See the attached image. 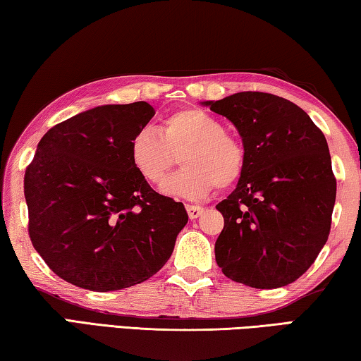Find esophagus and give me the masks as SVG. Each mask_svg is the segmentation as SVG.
I'll use <instances>...</instances> for the list:
<instances>
[{
  "mask_svg": "<svg viewBox=\"0 0 361 361\" xmlns=\"http://www.w3.org/2000/svg\"><path fill=\"white\" fill-rule=\"evenodd\" d=\"M186 212H188L189 218L195 219V218H199L200 215H202L204 209H202V207H199V205H186Z\"/></svg>",
  "mask_w": 361,
  "mask_h": 361,
  "instance_id": "obj_1",
  "label": "esophagus"
}]
</instances>
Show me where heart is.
Masks as SVG:
<instances>
[{"instance_id":"1","label":"heart","mask_w":361,"mask_h":361,"mask_svg":"<svg viewBox=\"0 0 361 361\" xmlns=\"http://www.w3.org/2000/svg\"><path fill=\"white\" fill-rule=\"evenodd\" d=\"M157 130L145 129L132 138L130 161L145 181L161 186L180 154L185 167L166 183V194L202 199L215 186H234L243 175V145L204 109L185 108L169 114Z\"/></svg>"}]
</instances>
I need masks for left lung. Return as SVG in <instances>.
I'll return each instance as SVG.
<instances>
[{
  "mask_svg": "<svg viewBox=\"0 0 361 361\" xmlns=\"http://www.w3.org/2000/svg\"><path fill=\"white\" fill-rule=\"evenodd\" d=\"M205 105L235 126L247 154L237 188L216 205L224 218L218 266L253 288L293 283L331 229L336 178L326 138L304 109L272 94L239 92Z\"/></svg>",
  "mask_w": 361,
  "mask_h": 361,
  "instance_id": "1",
  "label": "left lung"
}]
</instances>
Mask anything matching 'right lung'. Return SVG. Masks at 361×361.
<instances>
[{"mask_svg": "<svg viewBox=\"0 0 361 361\" xmlns=\"http://www.w3.org/2000/svg\"><path fill=\"white\" fill-rule=\"evenodd\" d=\"M154 108L103 105L54 126L25 170L28 234L65 282L92 291L142 283L166 264L188 223L185 205L156 192L130 161Z\"/></svg>", "mask_w": 361, "mask_h": 361, "instance_id": "add662e5", "label": "right lung"}]
</instances>
